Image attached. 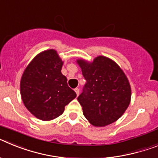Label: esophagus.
<instances>
[{
    "instance_id": "1",
    "label": "esophagus",
    "mask_w": 158,
    "mask_h": 158,
    "mask_svg": "<svg viewBox=\"0 0 158 158\" xmlns=\"http://www.w3.org/2000/svg\"><path fill=\"white\" fill-rule=\"evenodd\" d=\"M74 91H75V93H77V96H78V95H79V93H80V89H78V88H76V89H74Z\"/></svg>"
}]
</instances>
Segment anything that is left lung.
Masks as SVG:
<instances>
[{
	"instance_id": "1",
	"label": "left lung",
	"mask_w": 158,
	"mask_h": 158,
	"mask_svg": "<svg viewBox=\"0 0 158 158\" xmlns=\"http://www.w3.org/2000/svg\"><path fill=\"white\" fill-rule=\"evenodd\" d=\"M86 80L77 97L83 114L90 123L104 127L115 122L128 107L131 86L126 75L112 60L99 56L93 63L78 60Z\"/></svg>"
}]
</instances>
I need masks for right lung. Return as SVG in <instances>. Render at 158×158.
<instances>
[{"mask_svg":"<svg viewBox=\"0 0 158 158\" xmlns=\"http://www.w3.org/2000/svg\"><path fill=\"white\" fill-rule=\"evenodd\" d=\"M62 61L54 50L38 54L27 65L20 81L25 107L42 120H51L63 113L77 96L62 73Z\"/></svg>","mask_w":158,"mask_h":158,"instance_id":"1","label":"right lung"}]
</instances>
